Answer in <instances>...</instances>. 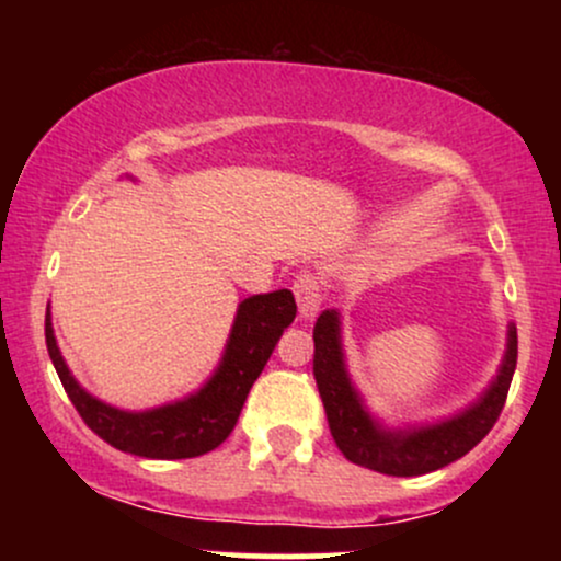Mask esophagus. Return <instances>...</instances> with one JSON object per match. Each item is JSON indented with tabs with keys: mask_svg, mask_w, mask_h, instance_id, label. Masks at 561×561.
<instances>
[{
	"mask_svg": "<svg viewBox=\"0 0 561 561\" xmlns=\"http://www.w3.org/2000/svg\"><path fill=\"white\" fill-rule=\"evenodd\" d=\"M295 300H298V311L302 321H311L321 308V282L313 274L300 272L293 282Z\"/></svg>",
	"mask_w": 561,
	"mask_h": 561,
	"instance_id": "1",
	"label": "esophagus"
}]
</instances>
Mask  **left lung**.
Returning a JSON list of instances; mask_svg holds the SVG:
<instances>
[{"instance_id":"8db88e82","label":"left lung","mask_w":561,"mask_h":561,"mask_svg":"<svg viewBox=\"0 0 561 561\" xmlns=\"http://www.w3.org/2000/svg\"><path fill=\"white\" fill-rule=\"evenodd\" d=\"M514 369H517V327L508 324L506 353L493 382L478 401L448 420L392 430L369 414L362 392L351 382L337 308H327L313 327V377L334 443L347 461L392 478L435 472L478 446L491 433L504 409Z\"/></svg>"}]
</instances>
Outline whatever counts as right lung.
<instances>
[{"mask_svg":"<svg viewBox=\"0 0 561 561\" xmlns=\"http://www.w3.org/2000/svg\"><path fill=\"white\" fill-rule=\"evenodd\" d=\"M295 313L298 306L289 289L244 298L237 306L227 347L208 382L182 401L147 411L115 409L76 382L57 347L49 306L44 319V337L70 403L92 433L124 454L145 456V459H192L227 440L240 420L244 398L279 343L282 332L293 324Z\"/></svg>","mask_w":561,"mask_h":561,"instance_id":"1","label":"right lung"}]
</instances>
